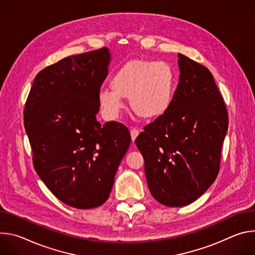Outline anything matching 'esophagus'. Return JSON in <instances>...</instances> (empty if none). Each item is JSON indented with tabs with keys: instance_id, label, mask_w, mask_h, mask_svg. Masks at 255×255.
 Segmentation results:
<instances>
[{
	"instance_id": "esophagus-1",
	"label": "esophagus",
	"mask_w": 255,
	"mask_h": 255,
	"mask_svg": "<svg viewBox=\"0 0 255 255\" xmlns=\"http://www.w3.org/2000/svg\"><path fill=\"white\" fill-rule=\"evenodd\" d=\"M139 130L138 129H136V128H134V129H132L131 131H130V134H131V139H132V141L134 142L135 141V139L137 138V136L139 135Z\"/></svg>"
}]
</instances>
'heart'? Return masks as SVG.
I'll use <instances>...</instances> for the list:
<instances>
[{"instance_id": "1", "label": "heart", "mask_w": 255, "mask_h": 255, "mask_svg": "<svg viewBox=\"0 0 255 255\" xmlns=\"http://www.w3.org/2000/svg\"><path fill=\"white\" fill-rule=\"evenodd\" d=\"M175 74L162 61L131 59L120 65L111 79V88L99 94L108 115L116 117L124 109L123 98H129L132 110L145 119H156L170 108L174 96Z\"/></svg>"}]
</instances>
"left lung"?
<instances>
[{
    "label": "left lung",
    "mask_w": 255,
    "mask_h": 255,
    "mask_svg": "<svg viewBox=\"0 0 255 255\" xmlns=\"http://www.w3.org/2000/svg\"><path fill=\"white\" fill-rule=\"evenodd\" d=\"M179 79L168 111L135 140L153 198L167 207L199 199L220 169L228 130L223 98L211 71L178 53Z\"/></svg>",
    "instance_id": "1"
}]
</instances>
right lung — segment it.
Wrapping results in <instances>:
<instances>
[{
	"instance_id": "1",
	"label": "right lung",
	"mask_w": 255,
	"mask_h": 255,
	"mask_svg": "<svg viewBox=\"0 0 255 255\" xmlns=\"http://www.w3.org/2000/svg\"><path fill=\"white\" fill-rule=\"evenodd\" d=\"M109 48L71 55L36 76L24 110L34 168L49 191L77 209L103 205L131 142L127 127L101 125L99 94Z\"/></svg>"
}]
</instances>
